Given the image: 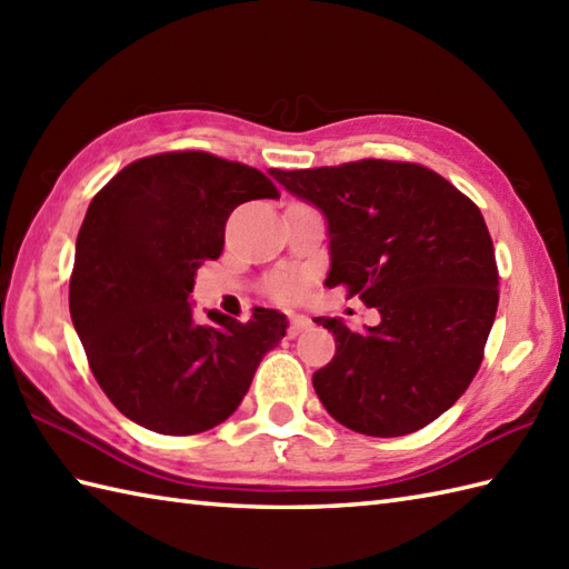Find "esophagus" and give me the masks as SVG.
Returning <instances> with one entry per match:
<instances>
[{
	"mask_svg": "<svg viewBox=\"0 0 569 569\" xmlns=\"http://www.w3.org/2000/svg\"><path fill=\"white\" fill-rule=\"evenodd\" d=\"M310 328H312V320L308 316H300V312H296V316H291V328H288V335L296 337Z\"/></svg>",
	"mask_w": 569,
	"mask_h": 569,
	"instance_id": "34e87169",
	"label": "esophagus"
}]
</instances>
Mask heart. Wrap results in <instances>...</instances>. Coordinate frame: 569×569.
<instances>
[{
    "label": "heart",
    "instance_id": "obj_1",
    "mask_svg": "<svg viewBox=\"0 0 569 569\" xmlns=\"http://www.w3.org/2000/svg\"><path fill=\"white\" fill-rule=\"evenodd\" d=\"M276 293L281 296V298H298L300 293H303V283L300 281H278L276 283Z\"/></svg>",
    "mask_w": 569,
    "mask_h": 569
}]
</instances>
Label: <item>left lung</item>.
I'll return each instance as SVG.
<instances>
[{"instance_id": "left-lung-1", "label": "left lung", "mask_w": 569, "mask_h": 569, "mask_svg": "<svg viewBox=\"0 0 569 569\" xmlns=\"http://www.w3.org/2000/svg\"><path fill=\"white\" fill-rule=\"evenodd\" d=\"M325 214L330 273L377 308L365 332L316 318L335 357L312 373L325 410L345 428L398 438L440 418L479 371L499 306V271L479 208L426 166L365 159L269 171Z\"/></svg>"}]
</instances>
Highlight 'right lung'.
Instances as JSON below:
<instances>
[{"instance_id": "1", "label": "right lung", "mask_w": 569, "mask_h": 569, "mask_svg": "<svg viewBox=\"0 0 569 569\" xmlns=\"http://www.w3.org/2000/svg\"><path fill=\"white\" fill-rule=\"evenodd\" d=\"M278 198L261 171L204 151H168L122 168L98 196L76 241L70 318L100 389L137 426L196 435L220 426L249 391L286 316L253 308L247 322L188 296L200 263L224 247L241 202Z\"/></svg>"}]
</instances>
